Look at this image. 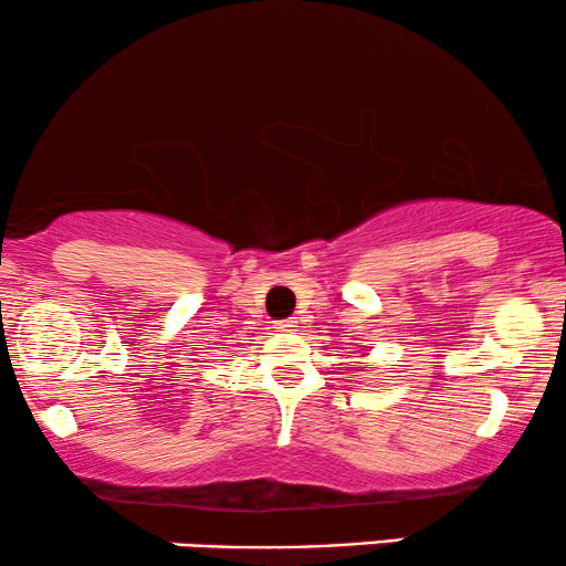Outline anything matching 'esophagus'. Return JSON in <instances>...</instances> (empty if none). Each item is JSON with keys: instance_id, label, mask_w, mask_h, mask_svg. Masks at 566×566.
Masks as SVG:
<instances>
[{"instance_id": "1", "label": "esophagus", "mask_w": 566, "mask_h": 566, "mask_svg": "<svg viewBox=\"0 0 566 566\" xmlns=\"http://www.w3.org/2000/svg\"><path fill=\"white\" fill-rule=\"evenodd\" d=\"M273 327L275 333H291V329H296V319H277Z\"/></svg>"}]
</instances>
